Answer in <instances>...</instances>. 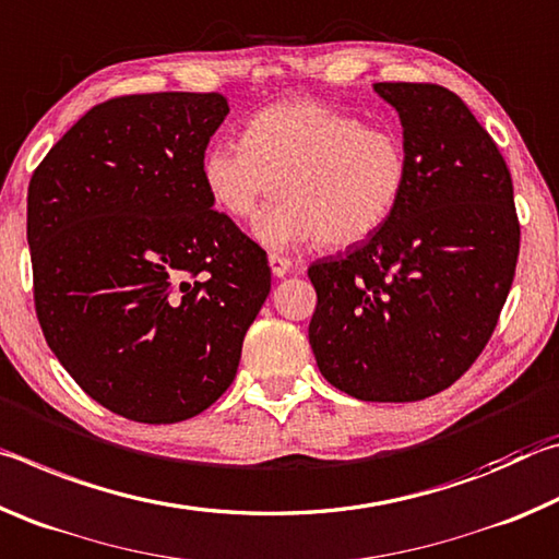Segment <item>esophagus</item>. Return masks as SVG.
<instances>
[{
    "mask_svg": "<svg viewBox=\"0 0 559 559\" xmlns=\"http://www.w3.org/2000/svg\"><path fill=\"white\" fill-rule=\"evenodd\" d=\"M269 266H271V273L276 278H283L286 273H290L293 269V261L288 257H281V253H271L269 257Z\"/></svg>",
    "mask_w": 559,
    "mask_h": 559,
    "instance_id": "34e87169",
    "label": "esophagus"
}]
</instances>
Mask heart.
Listing matches in <instances>:
<instances>
[{"mask_svg": "<svg viewBox=\"0 0 559 559\" xmlns=\"http://www.w3.org/2000/svg\"><path fill=\"white\" fill-rule=\"evenodd\" d=\"M202 182L234 219L266 206L253 234L271 249L320 239L347 249L380 234L409 187V153L392 128H372L318 100H283L253 112L243 138H219L202 155Z\"/></svg>", "mask_w": 559, "mask_h": 559, "instance_id": "obj_1", "label": "heart"}]
</instances>
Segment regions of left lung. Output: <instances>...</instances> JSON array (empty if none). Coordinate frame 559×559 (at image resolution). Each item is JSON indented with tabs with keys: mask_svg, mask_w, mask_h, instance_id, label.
Here are the masks:
<instances>
[{
	"mask_svg": "<svg viewBox=\"0 0 559 559\" xmlns=\"http://www.w3.org/2000/svg\"><path fill=\"white\" fill-rule=\"evenodd\" d=\"M396 108L409 187L384 229L316 261L308 337L325 380L355 400L416 402L476 362L513 286L520 224L493 138L437 83H374Z\"/></svg>",
	"mask_w": 559,
	"mask_h": 559,
	"instance_id": "1",
	"label": "left lung"
}]
</instances>
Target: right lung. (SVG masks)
Listing matches in <instances>:
<instances>
[{"label":"right lung","mask_w":559,"mask_h":559,"mask_svg":"<svg viewBox=\"0 0 559 559\" xmlns=\"http://www.w3.org/2000/svg\"><path fill=\"white\" fill-rule=\"evenodd\" d=\"M219 93L93 106L26 197L36 318L91 400L140 424L197 416L229 390L271 290L266 251L212 210L202 155Z\"/></svg>","instance_id":"right-lung-1"}]
</instances>
